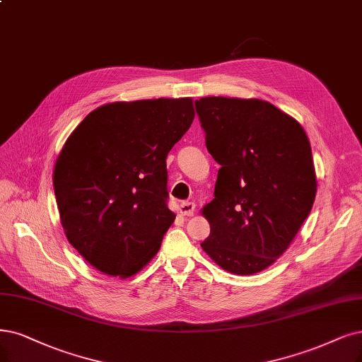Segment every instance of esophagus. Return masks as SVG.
<instances>
[{
    "instance_id": "1",
    "label": "esophagus",
    "mask_w": 362,
    "mask_h": 362,
    "mask_svg": "<svg viewBox=\"0 0 362 362\" xmlns=\"http://www.w3.org/2000/svg\"><path fill=\"white\" fill-rule=\"evenodd\" d=\"M194 211H195V204H194V203H191V202H183V203L180 204V213H182V215H185V216H192Z\"/></svg>"
}]
</instances>
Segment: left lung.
<instances>
[{
	"instance_id": "8db88e82",
	"label": "left lung",
	"mask_w": 362,
	"mask_h": 362,
	"mask_svg": "<svg viewBox=\"0 0 362 362\" xmlns=\"http://www.w3.org/2000/svg\"><path fill=\"white\" fill-rule=\"evenodd\" d=\"M206 146L221 165L203 250L221 269L247 276L284 255L316 197L312 147L292 116L258 98L195 103Z\"/></svg>"
}]
</instances>
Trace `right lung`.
Listing matches in <instances>:
<instances>
[{"label": "right lung", "instance_id": "obj_1", "mask_svg": "<svg viewBox=\"0 0 362 362\" xmlns=\"http://www.w3.org/2000/svg\"><path fill=\"white\" fill-rule=\"evenodd\" d=\"M192 98L116 101L66 139L53 189L71 246L104 274L131 277L156 255L176 219L167 207L171 147L189 129Z\"/></svg>", "mask_w": 362, "mask_h": 362}]
</instances>
